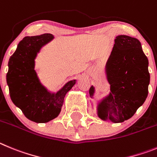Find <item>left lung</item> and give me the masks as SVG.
Masks as SVG:
<instances>
[{
    "label": "left lung",
    "instance_id": "left-lung-1",
    "mask_svg": "<svg viewBox=\"0 0 157 157\" xmlns=\"http://www.w3.org/2000/svg\"><path fill=\"white\" fill-rule=\"evenodd\" d=\"M105 64V75L110 85L108 94L97 101V115L104 121L122 123L130 119L143 105L150 81L149 60L140 41L135 37L119 35ZM95 88L89 94L94 98Z\"/></svg>",
    "mask_w": 157,
    "mask_h": 157
}]
</instances>
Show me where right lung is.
<instances>
[{
    "instance_id": "1",
    "label": "right lung",
    "mask_w": 157,
    "mask_h": 157,
    "mask_svg": "<svg viewBox=\"0 0 157 157\" xmlns=\"http://www.w3.org/2000/svg\"><path fill=\"white\" fill-rule=\"evenodd\" d=\"M54 39V35L25 36L19 43L8 61L7 84L12 102L30 121L47 123L61 112L66 93L77 80L64 84L56 92L42 84L35 69V59L44 46Z\"/></svg>"
}]
</instances>
